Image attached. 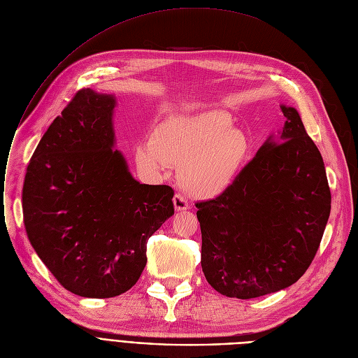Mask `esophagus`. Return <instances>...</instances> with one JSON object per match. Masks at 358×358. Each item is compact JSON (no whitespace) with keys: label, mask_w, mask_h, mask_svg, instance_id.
I'll return each instance as SVG.
<instances>
[{"label":"esophagus","mask_w":358,"mask_h":358,"mask_svg":"<svg viewBox=\"0 0 358 358\" xmlns=\"http://www.w3.org/2000/svg\"><path fill=\"white\" fill-rule=\"evenodd\" d=\"M173 205H175V209H176V210H186V209H189V202H187V199H186L183 195H180V194H176V195H175V198H173Z\"/></svg>","instance_id":"obj_1"}]
</instances>
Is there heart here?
I'll return each instance as SVG.
<instances>
[{
  "label": "heart",
  "mask_w": 358,
  "mask_h": 358,
  "mask_svg": "<svg viewBox=\"0 0 358 358\" xmlns=\"http://www.w3.org/2000/svg\"><path fill=\"white\" fill-rule=\"evenodd\" d=\"M251 153V141L232 127L229 116L206 112L194 117H171L152 131L150 142L134 149L142 171L159 173L179 164L180 185L199 198L228 190Z\"/></svg>",
  "instance_id": "1"
}]
</instances>
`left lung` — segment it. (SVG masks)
Segmentation results:
<instances>
[{"label":"left lung","mask_w":358,"mask_h":358,"mask_svg":"<svg viewBox=\"0 0 358 358\" xmlns=\"http://www.w3.org/2000/svg\"><path fill=\"white\" fill-rule=\"evenodd\" d=\"M219 196L196 203L201 264L219 294L250 299L296 282L311 265L331 210L321 153L294 107Z\"/></svg>","instance_id":"left-lung-1"}]
</instances>
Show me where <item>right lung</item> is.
Instances as JSON below:
<instances>
[{"label":"right lung","mask_w":358,"mask_h":358,"mask_svg":"<svg viewBox=\"0 0 358 358\" xmlns=\"http://www.w3.org/2000/svg\"><path fill=\"white\" fill-rule=\"evenodd\" d=\"M116 97L81 89L54 119L22 186L34 251L70 292L112 298L146 266L148 239L175 213L173 189L133 179L115 150Z\"/></svg>","instance_id":"1"}]
</instances>
